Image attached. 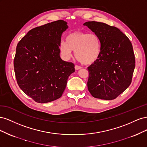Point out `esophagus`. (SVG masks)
Returning <instances> with one entry per match:
<instances>
[{
  "label": "esophagus",
  "instance_id": "1",
  "mask_svg": "<svg viewBox=\"0 0 147 147\" xmlns=\"http://www.w3.org/2000/svg\"><path fill=\"white\" fill-rule=\"evenodd\" d=\"M82 69V67H80V66H79V65H75V70H79V69Z\"/></svg>",
  "mask_w": 147,
  "mask_h": 147
}]
</instances>
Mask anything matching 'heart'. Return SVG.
Returning <instances> with one entry per match:
<instances>
[{
	"instance_id": "1",
	"label": "heart",
	"mask_w": 147,
	"mask_h": 147,
	"mask_svg": "<svg viewBox=\"0 0 147 147\" xmlns=\"http://www.w3.org/2000/svg\"><path fill=\"white\" fill-rule=\"evenodd\" d=\"M59 48L61 55L69 59L75 51L76 59L83 64H91L96 62L100 54V41L94 33L74 32L69 34L65 42H61Z\"/></svg>"
}]
</instances>
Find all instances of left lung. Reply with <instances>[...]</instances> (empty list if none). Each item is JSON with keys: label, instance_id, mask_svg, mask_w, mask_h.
Returning <instances> with one entry per match:
<instances>
[{"label": "left lung", "instance_id": "8db88e82", "mask_svg": "<svg viewBox=\"0 0 147 147\" xmlns=\"http://www.w3.org/2000/svg\"><path fill=\"white\" fill-rule=\"evenodd\" d=\"M99 37L100 54L88 67V89L97 99L113 100L125 91L132 82L135 56L129 39L114 26L96 21L83 24Z\"/></svg>", "mask_w": 147, "mask_h": 147}]
</instances>
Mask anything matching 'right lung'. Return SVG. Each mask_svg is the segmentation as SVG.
<instances>
[{
	"mask_svg": "<svg viewBox=\"0 0 147 147\" xmlns=\"http://www.w3.org/2000/svg\"><path fill=\"white\" fill-rule=\"evenodd\" d=\"M58 20L29 30L18 43L14 70L18 84L38 103L60 98L74 64L62 60L59 48L61 35L68 28Z\"/></svg>",
	"mask_w": 147,
	"mask_h": 147,
	"instance_id": "1",
	"label": "right lung"
}]
</instances>
